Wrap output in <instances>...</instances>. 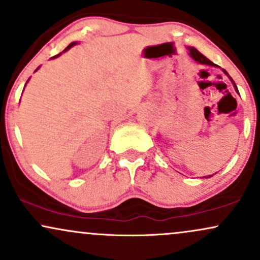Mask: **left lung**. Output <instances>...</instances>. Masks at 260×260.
I'll list each match as a JSON object with an SVG mask.
<instances>
[{"mask_svg": "<svg viewBox=\"0 0 260 260\" xmlns=\"http://www.w3.org/2000/svg\"><path fill=\"white\" fill-rule=\"evenodd\" d=\"M188 50H189V53H190V56H192V58L194 59V61L199 62V63H203V64H209V66H216L215 63H213V62H211L210 59H208L207 57H205L204 55H202V53L199 52L198 50H197V49H194V47H188ZM222 71H223V73H225V74H228V76H229V73L226 72L225 70H222ZM229 78L231 79V82H232V83H234V86H235L236 91L238 92V89H237V86H236V84H235L234 79H232L231 77H230V76H229ZM211 176H213V175L208 176V177H211Z\"/></svg>", "mask_w": 260, "mask_h": 260, "instance_id": "obj_1", "label": "left lung"}]
</instances>
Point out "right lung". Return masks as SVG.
Here are the masks:
<instances>
[{
    "label": "right lung",
    "mask_w": 260,
    "mask_h": 260,
    "mask_svg": "<svg viewBox=\"0 0 260 260\" xmlns=\"http://www.w3.org/2000/svg\"><path fill=\"white\" fill-rule=\"evenodd\" d=\"M73 45H76V43H72V44H70V45H68V46H67V47H66V49H64V51H67V50H68V49H71V47H72V46H73ZM59 55H61V53H58V55L53 56V57H57V56H59ZM37 70H38V68H37Z\"/></svg>",
    "instance_id": "right-lung-1"
}]
</instances>
